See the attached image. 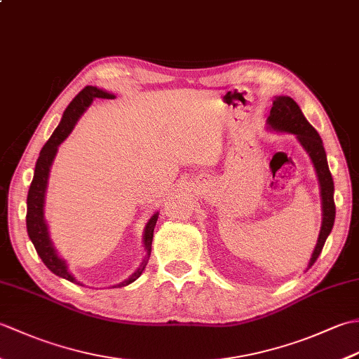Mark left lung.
Here are the masks:
<instances>
[{
  "instance_id": "obj_1",
  "label": "left lung",
  "mask_w": 359,
  "mask_h": 359,
  "mask_svg": "<svg viewBox=\"0 0 359 359\" xmlns=\"http://www.w3.org/2000/svg\"><path fill=\"white\" fill-rule=\"evenodd\" d=\"M266 123L274 131L280 133H290L294 134L296 139L299 140L302 148L307 151L311 162L316 170V175L319 180V188H321V199H323V225L321 231H319V238L316 242V247L311 253L309 269L316 262L323 251L324 243L329 238V234L334 224V201H333V179L329 170V163H327V156L321 137H319L316 129L311 126L307 118L304 117L299 106L293 100V98L280 95L276 97L273 102L270 116L266 118Z\"/></svg>"
}]
</instances>
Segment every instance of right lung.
<instances>
[{
  "label": "right lung",
  "mask_w": 359,
  "mask_h": 359,
  "mask_svg": "<svg viewBox=\"0 0 359 359\" xmlns=\"http://www.w3.org/2000/svg\"><path fill=\"white\" fill-rule=\"evenodd\" d=\"M116 95H112L106 90L98 89L95 86H86L83 90L77 94V97L74 98L71 104L67 106L63 118L60 121V125L57 126L55 131L50 135V139L46 142L43 147L40 157L36 160L35 165V172H34V179L32 184H30L29 193H27V215H26V226H27V234L30 241H32L34 247L36 250L38 256L41 257V261L48 269L57 274V276L67 279L71 282H75V284H80V282L75 280V278L67 270V265L63 261L62 257H58L55 247L49 238V231H48V224L44 220V194H46V187H48V179H49V170L50 165L53 162V157L57 154V149L60 147V143L65 142L67 135L71 134L77 120L83 112L88 109V106L93 103L94 98H114ZM158 212H156L154 216L149 219V222L144 226V234H143V245L144 250H147V257L142 262V265L137 269L135 273H133V276H129L126 280L120 282V284L114 285V287H125L128 284H131L137 278L140 276L142 271L144 270V265L148 262V257L151 255V243L152 238H154V226L157 222ZM81 285V284H80Z\"/></svg>",
  "instance_id": "add662e5"
}]
</instances>
